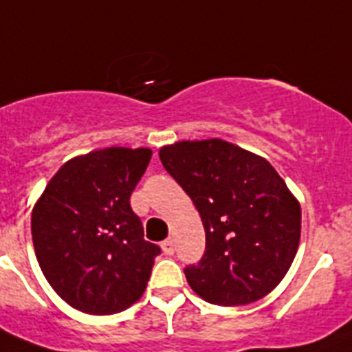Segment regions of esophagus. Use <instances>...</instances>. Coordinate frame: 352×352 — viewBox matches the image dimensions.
<instances>
[{"label":"esophagus","mask_w":352,"mask_h":352,"mask_svg":"<svg viewBox=\"0 0 352 352\" xmlns=\"http://www.w3.org/2000/svg\"><path fill=\"white\" fill-rule=\"evenodd\" d=\"M162 252L166 254V256H171V254L175 252V245H173V240H164L161 243Z\"/></svg>","instance_id":"obj_1"}]
</instances>
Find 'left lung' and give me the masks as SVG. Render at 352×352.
Instances as JSON below:
<instances>
[{"label":"left lung","mask_w":352,"mask_h":352,"mask_svg":"<svg viewBox=\"0 0 352 352\" xmlns=\"http://www.w3.org/2000/svg\"><path fill=\"white\" fill-rule=\"evenodd\" d=\"M159 157L206 229L202 259L184 268L191 290L220 306L270 294L300 240V206L274 166L223 140L179 141L162 146Z\"/></svg>","instance_id":"8db88e82"}]
</instances>
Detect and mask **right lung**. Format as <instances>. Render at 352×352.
<instances>
[{
	"mask_svg": "<svg viewBox=\"0 0 352 352\" xmlns=\"http://www.w3.org/2000/svg\"><path fill=\"white\" fill-rule=\"evenodd\" d=\"M150 148L94 150L67 161L32 211V240L52 288L78 311L112 315L141 299L157 245L143 238L131 195Z\"/></svg>",
	"mask_w": 352,
	"mask_h": 352,
	"instance_id": "right-lung-1",
	"label": "right lung"
}]
</instances>
